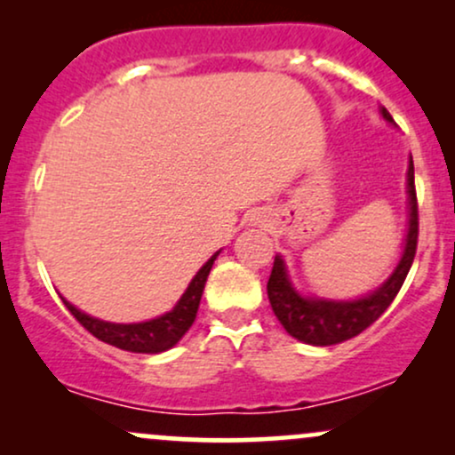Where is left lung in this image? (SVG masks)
Returning a JSON list of instances; mask_svg holds the SVG:
<instances>
[{
    "mask_svg": "<svg viewBox=\"0 0 455 455\" xmlns=\"http://www.w3.org/2000/svg\"><path fill=\"white\" fill-rule=\"evenodd\" d=\"M387 122H394L387 108H380ZM409 235H406L404 254H402L400 265L395 267L391 278L368 295L365 299L357 301H323V299H304L293 291L289 278H286L284 260L280 257L274 259V267L267 280V297L274 315L278 316L282 327L306 344L315 347H329V344L351 340V338L362 333L363 329L372 325L377 318L383 315L395 299L398 291L404 284L406 275L412 265L417 252V239H419V205H417L415 190V169L412 160L409 164Z\"/></svg>",
    "mask_w": 455,
    "mask_h": 455,
    "instance_id": "1",
    "label": "left lung"
}]
</instances>
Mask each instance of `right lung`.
<instances>
[{
    "mask_svg": "<svg viewBox=\"0 0 455 455\" xmlns=\"http://www.w3.org/2000/svg\"><path fill=\"white\" fill-rule=\"evenodd\" d=\"M216 257L218 252L198 269V274L192 278L186 293L181 295L180 304H177L171 312H166L164 316L154 318V321L137 323V325H115V323H104L98 321V318L83 315V312H78L75 306L68 304L66 299L64 304L68 310H70V315L75 316L92 336H96L98 340L132 353H162L166 351V348L175 347V344L184 338L188 329L192 327V323H195L203 289H205L207 275H210Z\"/></svg>",
    "mask_w": 455,
    "mask_h": 455,
    "instance_id": "obj_1",
    "label": "right lung"
}]
</instances>
